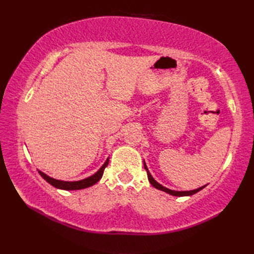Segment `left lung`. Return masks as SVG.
<instances>
[{
  "label": "left lung",
  "instance_id": "obj_1",
  "mask_svg": "<svg viewBox=\"0 0 254 254\" xmlns=\"http://www.w3.org/2000/svg\"><path fill=\"white\" fill-rule=\"evenodd\" d=\"M144 168L146 169V171H147L148 180H149V182H150V183H152V186H153V187H155L156 189H158V190H161V191H164V192H167V193L171 194V195H175V196H187V195H192V194H195L196 192L201 191L202 189H204V188H205V186H204V187H201V188L196 189V190H192V191H172V190H169V189H167V188L163 187L161 185H159L158 182H156V181L154 180V178L152 177V175L149 174V171H148V169H147L146 165H145V163H144Z\"/></svg>",
  "mask_w": 254,
  "mask_h": 254
}]
</instances>
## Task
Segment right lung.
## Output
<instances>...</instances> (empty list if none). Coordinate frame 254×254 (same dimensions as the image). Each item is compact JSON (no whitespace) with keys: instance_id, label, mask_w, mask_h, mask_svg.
<instances>
[{"instance_id":"obj_1","label":"right lung","mask_w":254,"mask_h":254,"mask_svg":"<svg viewBox=\"0 0 254 254\" xmlns=\"http://www.w3.org/2000/svg\"><path fill=\"white\" fill-rule=\"evenodd\" d=\"M108 164H109V158L106 160V163L104 164V166H102L101 168L98 171H97L95 175H93V176L89 177V178H86V179H84V180L73 181V182H71V181L56 180V179H53V178L47 176L46 174H44V172H41L40 170H38V171H39L40 176L44 178V179L47 182H49L51 186L56 187L58 189H62V190H80V189H85V188L91 187V186H94L95 183L98 182L101 179L102 175H104V171L106 169V167L108 166Z\"/></svg>"}]
</instances>
